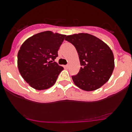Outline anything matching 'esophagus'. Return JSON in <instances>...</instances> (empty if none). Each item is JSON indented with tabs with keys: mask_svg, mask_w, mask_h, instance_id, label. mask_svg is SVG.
I'll list each match as a JSON object with an SVG mask.
<instances>
[{
	"mask_svg": "<svg viewBox=\"0 0 132 132\" xmlns=\"http://www.w3.org/2000/svg\"><path fill=\"white\" fill-rule=\"evenodd\" d=\"M64 68H69V65L68 64H67V65H66V66H64Z\"/></svg>",
	"mask_w": 132,
	"mask_h": 132,
	"instance_id": "esophagus-1",
	"label": "esophagus"
}]
</instances>
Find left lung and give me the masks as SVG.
Returning a JSON list of instances; mask_svg holds the SVG:
<instances>
[{
  "label": "left lung",
  "instance_id": "1",
  "mask_svg": "<svg viewBox=\"0 0 132 132\" xmlns=\"http://www.w3.org/2000/svg\"><path fill=\"white\" fill-rule=\"evenodd\" d=\"M65 40L75 47L80 67L73 75L77 86L83 90H95L110 79L114 69V57L110 47L98 38L88 34L68 35Z\"/></svg>",
  "mask_w": 132,
  "mask_h": 132
}]
</instances>
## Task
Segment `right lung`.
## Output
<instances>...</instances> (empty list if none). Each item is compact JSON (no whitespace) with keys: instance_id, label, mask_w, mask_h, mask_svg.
<instances>
[{"instance_id":"right-lung-1","label":"right lung","mask_w":132,"mask_h":132,"mask_svg":"<svg viewBox=\"0 0 132 132\" xmlns=\"http://www.w3.org/2000/svg\"><path fill=\"white\" fill-rule=\"evenodd\" d=\"M66 35L46 31L28 38L18 52L17 64L23 79L37 90L55 83L63 67L54 62Z\"/></svg>"}]
</instances>
